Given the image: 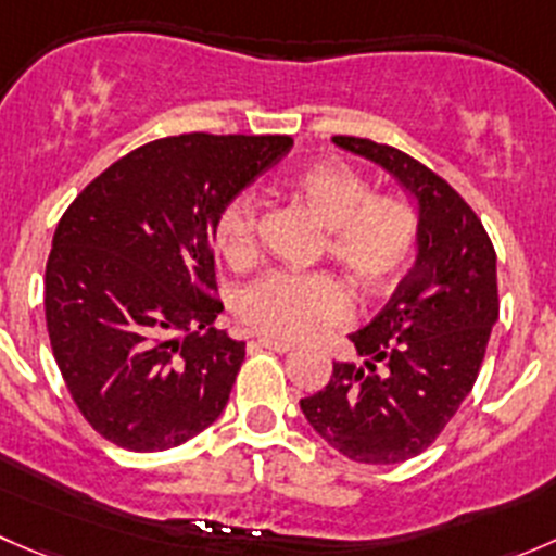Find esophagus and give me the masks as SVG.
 Wrapping results in <instances>:
<instances>
[{"instance_id": "obj_1", "label": "esophagus", "mask_w": 556, "mask_h": 556, "mask_svg": "<svg viewBox=\"0 0 556 556\" xmlns=\"http://www.w3.org/2000/svg\"><path fill=\"white\" fill-rule=\"evenodd\" d=\"M257 346H263V350H271V352H290L293 350V344H288V341H277V339H266V336H263V339H257Z\"/></svg>"}]
</instances>
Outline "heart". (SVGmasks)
Instances as JSON below:
<instances>
[{"mask_svg": "<svg viewBox=\"0 0 556 556\" xmlns=\"http://www.w3.org/2000/svg\"><path fill=\"white\" fill-rule=\"evenodd\" d=\"M325 226L328 257L339 263L363 299L387 295L412 268L419 247V220L397 195L374 193V185L339 161H323L290 179ZM215 242L228 263L247 266L257 257V199L252 190L231 195L215 217ZM350 309L346 290L333 274L271 271L239 293L237 312L244 325L271 339L299 341L339 323Z\"/></svg>", "mask_w": 556, "mask_h": 556, "instance_id": "heart-1", "label": "heart"}]
</instances>
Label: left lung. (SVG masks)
Returning a JSON list of instances; mask_svg holds the SVG:
<instances>
[{
    "instance_id": "left-lung-1",
    "label": "left lung",
    "mask_w": 556,
    "mask_h": 556,
    "mask_svg": "<svg viewBox=\"0 0 556 556\" xmlns=\"http://www.w3.org/2000/svg\"><path fill=\"white\" fill-rule=\"evenodd\" d=\"M333 142L384 166L417 199L419 255L384 309L350 336L366 366L333 363L301 412L355 463H406L439 439L479 377L501 314L495 247L468 201L417 159L361 137Z\"/></svg>"
}]
</instances>
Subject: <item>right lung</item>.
I'll use <instances>...</instances> for the list:
<instances>
[{
  "instance_id": "right-lung-1",
  "label": "right lung",
  "mask_w": 556,
  "mask_h": 556,
  "mask_svg": "<svg viewBox=\"0 0 556 556\" xmlns=\"http://www.w3.org/2000/svg\"><path fill=\"white\" fill-rule=\"evenodd\" d=\"M290 148L279 134L155 139L61 215L45 266L50 346L86 422L121 450H174L226 408L244 341L215 328V217Z\"/></svg>"
}]
</instances>
